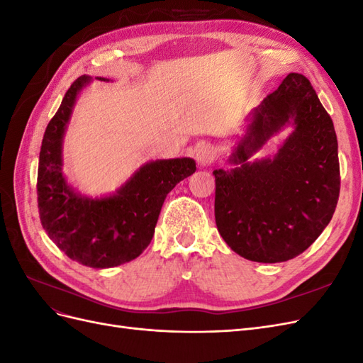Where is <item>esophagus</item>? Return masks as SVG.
Returning a JSON list of instances; mask_svg holds the SVG:
<instances>
[{
    "label": "esophagus",
    "mask_w": 363,
    "mask_h": 363,
    "mask_svg": "<svg viewBox=\"0 0 363 363\" xmlns=\"http://www.w3.org/2000/svg\"><path fill=\"white\" fill-rule=\"evenodd\" d=\"M195 156H196V162L203 164V167H207V164L215 162V150H213V147L204 144V145L199 147Z\"/></svg>",
    "instance_id": "esophagus-1"
}]
</instances>
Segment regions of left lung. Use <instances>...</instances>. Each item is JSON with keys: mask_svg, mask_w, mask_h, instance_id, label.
<instances>
[{"mask_svg": "<svg viewBox=\"0 0 363 363\" xmlns=\"http://www.w3.org/2000/svg\"><path fill=\"white\" fill-rule=\"evenodd\" d=\"M291 120L296 130L276 158L246 162ZM230 160L240 167L213 171L215 221L227 245L262 263L309 248L335 213L340 174L333 121L304 75L289 74L263 100Z\"/></svg>", "mask_w": 363, "mask_h": 363, "instance_id": "1", "label": "left lung"}]
</instances>
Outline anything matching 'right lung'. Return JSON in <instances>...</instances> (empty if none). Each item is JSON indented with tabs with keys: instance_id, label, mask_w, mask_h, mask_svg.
Segmentation results:
<instances>
[{
	"instance_id": "obj_1",
	"label": "right lung",
	"mask_w": 363,
	"mask_h": 363,
	"mask_svg": "<svg viewBox=\"0 0 363 363\" xmlns=\"http://www.w3.org/2000/svg\"><path fill=\"white\" fill-rule=\"evenodd\" d=\"M87 82L89 77L82 75L71 84L47 125L39 155L38 207L43 230L69 259L91 268H112L136 259L150 245L164 199L196 167L188 157L156 160L113 196L77 195L62 175V138L77 94Z\"/></svg>"
}]
</instances>
